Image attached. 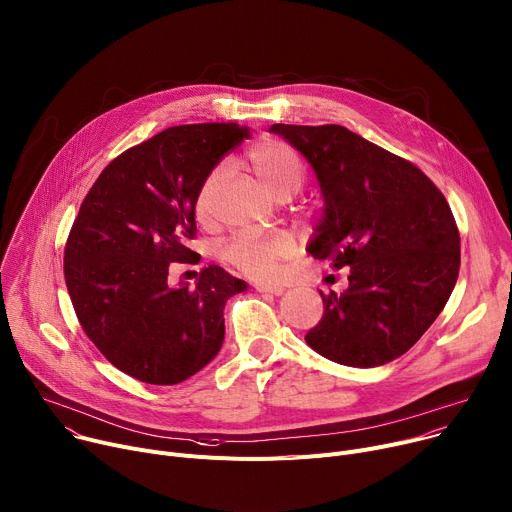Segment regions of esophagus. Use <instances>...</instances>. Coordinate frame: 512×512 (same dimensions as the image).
<instances>
[{
    "label": "esophagus",
    "instance_id": "obj_1",
    "mask_svg": "<svg viewBox=\"0 0 512 512\" xmlns=\"http://www.w3.org/2000/svg\"><path fill=\"white\" fill-rule=\"evenodd\" d=\"M253 288L257 292H265V294H274V296H280L284 294V288L278 286V284H267V282H253Z\"/></svg>",
    "mask_w": 512,
    "mask_h": 512
}]
</instances>
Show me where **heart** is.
Masks as SVG:
<instances>
[{
  "label": "heart",
  "instance_id": "heart-1",
  "mask_svg": "<svg viewBox=\"0 0 512 512\" xmlns=\"http://www.w3.org/2000/svg\"><path fill=\"white\" fill-rule=\"evenodd\" d=\"M247 164L259 183L278 199L292 197L304 183V164L296 150L280 140H263L247 152ZM226 179V164H216L203 179L195 197V216L201 224L214 220L216 195ZM296 255L294 238L286 232L241 234L222 249V257L243 276L274 280L280 265Z\"/></svg>",
  "mask_w": 512,
  "mask_h": 512
}]
</instances>
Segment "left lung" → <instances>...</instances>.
I'll return each instance as SVG.
<instances>
[{"label": "left lung", "mask_w": 512, "mask_h": 512, "mask_svg": "<svg viewBox=\"0 0 512 512\" xmlns=\"http://www.w3.org/2000/svg\"><path fill=\"white\" fill-rule=\"evenodd\" d=\"M313 166L325 214L315 259L350 267L344 294H323V319L304 335L337 364L372 368L410 350L455 288L459 228L445 195L410 160L342 125L269 127Z\"/></svg>", "instance_id": "1"}]
</instances>
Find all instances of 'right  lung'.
I'll list each match as a JSON object with an SVG mask.
<instances>
[{
  "label": "right lung",
  "instance_id": "add662e5",
  "mask_svg": "<svg viewBox=\"0 0 512 512\" xmlns=\"http://www.w3.org/2000/svg\"><path fill=\"white\" fill-rule=\"evenodd\" d=\"M249 135L236 123L168 127L119 154L82 201L65 286L90 342L133 379L183 383L222 348L224 304L247 284L208 265L193 288L170 286L168 267L197 261V191Z\"/></svg>",
  "mask_w": 512,
  "mask_h": 512
}]
</instances>
